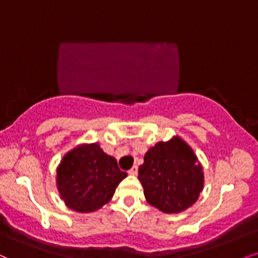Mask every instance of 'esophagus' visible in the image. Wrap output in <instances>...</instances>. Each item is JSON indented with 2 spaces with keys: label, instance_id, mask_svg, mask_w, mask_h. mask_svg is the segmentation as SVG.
<instances>
[{
  "label": "esophagus",
  "instance_id": "1",
  "mask_svg": "<svg viewBox=\"0 0 258 258\" xmlns=\"http://www.w3.org/2000/svg\"><path fill=\"white\" fill-rule=\"evenodd\" d=\"M137 173H138V167H137V166H133L132 168L128 170V174H130V175L135 176V175H137Z\"/></svg>",
  "mask_w": 258,
  "mask_h": 258
}]
</instances>
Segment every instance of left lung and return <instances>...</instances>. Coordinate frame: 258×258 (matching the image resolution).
<instances>
[{
  "mask_svg": "<svg viewBox=\"0 0 258 258\" xmlns=\"http://www.w3.org/2000/svg\"><path fill=\"white\" fill-rule=\"evenodd\" d=\"M138 173L148 203L167 214L190 208L204 186L203 167L179 136L149 149Z\"/></svg>",
  "mask_w": 258,
  "mask_h": 258,
  "instance_id": "left-lung-1",
  "label": "left lung"
}]
</instances>
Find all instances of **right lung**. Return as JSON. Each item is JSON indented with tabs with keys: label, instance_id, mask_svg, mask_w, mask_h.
Listing matches in <instances>:
<instances>
[{
	"label": "right lung",
	"instance_id": "right-lung-1",
	"mask_svg": "<svg viewBox=\"0 0 258 258\" xmlns=\"http://www.w3.org/2000/svg\"><path fill=\"white\" fill-rule=\"evenodd\" d=\"M127 176L116 160L98 143L79 144L62 157L56 169V186L64 204L78 213H92L111 200Z\"/></svg>",
	"mask_w": 258,
	"mask_h": 258
}]
</instances>
